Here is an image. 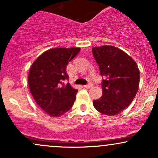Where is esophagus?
I'll return each instance as SVG.
<instances>
[{"mask_svg":"<svg viewBox=\"0 0 158 158\" xmlns=\"http://www.w3.org/2000/svg\"><path fill=\"white\" fill-rule=\"evenodd\" d=\"M93 86H94V85L92 84V83H89V84H88V85H85V88H91Z\"/></svg>","mask_w":158,"mask_h":158,"instance_id":"34e87169","label":"esophagus"}]
</instances>
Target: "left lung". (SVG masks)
<instances>
[{"label":"left lung","instance_id":"left-lung-1","mask_svg":"<svg viewBox=\"0 0 158 158\" xmlns=\"http://www.w3.org/2000/svg\"><path fill=\"white\" fill-rule=\"evenodd\" d=\"M92 52L102 79V96L94 100V108L108 116L119 114L137 94L139 71L135 60L120 49L110 45L96 47Z\"/></svg>","mask_w":158,"mask_h":158}]
</instances>
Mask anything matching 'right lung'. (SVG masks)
I'll return each instance as SVG.
<instances>
[{
  "mask_svg": "<svg viewBox=\"0 0 158 158\" xmlns=\"http://www.w3.org/2000/svg\"><path fill=\"white\" fill-rule=\"evenodd\" d=\"M80 51L79 48H53L40 55L32 63L28 85L36 104L52 117H60L73 106L78 90L69 79L67 65Z\"/></svg>",
  "mask_w": 158,
  "mask_h": 158,
  "instance_id": "obj_1",
  "label": "right lung"
}]
</instances>
